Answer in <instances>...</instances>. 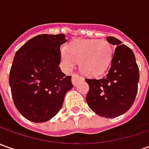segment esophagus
<instances>
[{
  "label": "esophagus",
  "instance_id": "34e87169",
  "mask_svg": "<svg viewBox=\"0 0 149 149\" xmlns=\"http://www.w3.org/2000/svg\"><path fill=\"white\" fill-rule=\"evenodd\" d=\"M83 78L81 77L80 75H79L78 74H74L73 75H72V83L74 84V85L77 84V82L79 80H80V79H82Z\"/></svg>",
  "mask_w": 149,
  "mask_h": 149
}]
</instances>
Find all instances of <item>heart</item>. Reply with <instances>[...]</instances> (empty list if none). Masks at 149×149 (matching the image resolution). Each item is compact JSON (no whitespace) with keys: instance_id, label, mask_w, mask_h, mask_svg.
Segmentation results:
<instances>
[{"instance_id":"obj_1","label":"heart","mask_w":149,"mask_h":149,"mask_svg":"<svg viewBox=\"0 0 149 149\" xmlns=\"http://www.w3.org/2000/svg\"><path fill=\"white\" fill-rule=\"evenodd\" d=\"M62 50L61 62L66 70H72L75 61L84 74L98 76L109 68L113 59L112 45L106 40H82L74 41Z\"/></svg>"}]
</instances>
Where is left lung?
<instances>
[{
  "instance_id": "obj_1",
  "label": "left lung",
  "mask_w": 149,
  "mask_h": 149,
  "mask_svg": "<svg viewBox=\"0 0 149 149\" xmlns=\"http://www.w3.org/2000/svg\"><path fill=\"white\" fill-rule=\"evenodd\" d=\"M106 40L115 45L109 70L102 79H85L89 86L86 102L96 114L115 118L129 110L134 102L139 80L133 50L117 38Z\"/></svg>"
}]
</instances>
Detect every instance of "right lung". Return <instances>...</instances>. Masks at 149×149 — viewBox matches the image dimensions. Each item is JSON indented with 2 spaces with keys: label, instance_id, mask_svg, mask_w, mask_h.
Instances as JSON below:
<instances>
[{
  "label": "right lung",
  "instance_id": "add662e5",
  "mask_svg": "<svg viewBox=\"0 0 149 149\" xmlns=\"http://www.w3.org/2000/svg\"><path fill=\"white\" fill-rule=\"evenodd\" d=\"M66 41L64 34L39 35L15 54L9 75L11 95L17 110L31 122L55 116L74 86L59 66L60 45Z\"/></svg>",
  "mask_w": 149,
  "mask_h": 149
}]
</instances>
